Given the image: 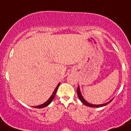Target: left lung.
<instances>
[{"label": "left lung", "instance_id": "8db88e82", "mask_svg": "<svg viewBox=\"0 0 131 131\" xmlns=\"http://www.w3.org/2000/svg\"><path fill=\"white\" fill-rule=\"evenodd\" d=\"M77 94H78V98H79V99L80 100L81 102L83 103L84 105H87V106H89V107H103V106H105V105H107L108 104H109V102H111L112 100H111L109 102H107V103H106V104H100V105H94V104H89V103H88L87 101H85V100H84V98L82 97V94H81V93H80V88H79V86L77 88Z\"/></svg>", "mask_w": 131, "mask_h": 131}]
</instances>
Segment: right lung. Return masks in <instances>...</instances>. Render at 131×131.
<instances>
[{
  "instance_id": "right-lung-1",
  "label": "right lung",
  "mask_w": 131,
  "mask_h": 131,
  "mask_svg": "<svg viewBox=\"0 0 131 131\" xmlns=\"http://www.w3.org/2000/svg\"><path fill=\"white\" fill-rule=\"evenodd\" d=\"M60 83H58V85H57V88H56V89H54V92H53V94H52V95H51V96L50 98H49V99H48V100L47 101V102H45V103H44V104H42V105H38V106H35L34 107H35V108H38V109H40V108H43V107H46V106H48V105H49V104H50L51 102H52V100H53L54 99V96H55L56 93H57V89H58V87H59V85H60Z\"/></svg>"
}]
</instances>
